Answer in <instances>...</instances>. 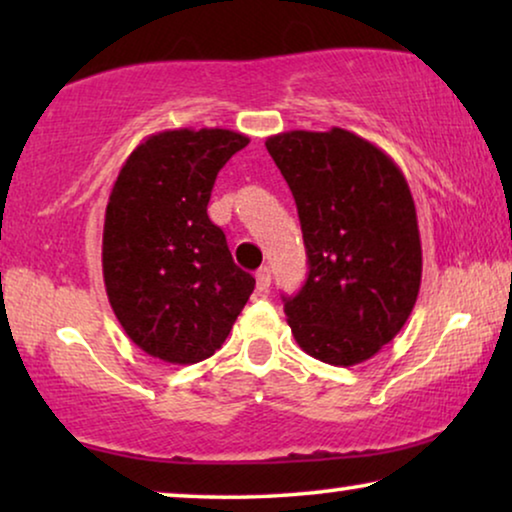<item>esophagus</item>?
Segmentation results:
<instances>
[{
  "mask_svg": "<svg viewBox=\"0 0 512 512\" xmlns=\"http://www.w3.org/2000/svg\"><path fill=\"white\" fill-rule=\"evenodd\" d=\"M256 289L258 293H265L270 289V268H261L256 272Z\"/></svg>",
  "mask_w": 512,
  "mask_h": 512,
  "instance_id": "34e87169",
  "label": "esophagus"
}]
</instances>
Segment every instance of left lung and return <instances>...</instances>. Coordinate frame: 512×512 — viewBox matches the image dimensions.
<instances>
[{"instance_id": "obj_1", "label": "left lung", "mask_w": 512, "mask_h": 512, "mask_svg": "<svg viewBox=\"0 0 512 512\" xmlns=\"http://www.w3.org/2000/svg\"><path fill=\"white\" fill-rule=\"evenodd\" d=\"M265 149L289 184L307 275L284 298L303 352L331 366L368 361L396 338L422 284L415 200L398 165L354 132L291 130Z\"/></svg>"}]
</instances>
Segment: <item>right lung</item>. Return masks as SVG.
Listing matches in <instances>:
<instances>
[{"label": "right lung", "mask_w": 512, "mask_h": 512, "mask_svg": "<svg viewBox=\"0 0 512 512\" xmlns=\"http://www.w3.org/2000/svg\"><path fill=\"white\" fill-rule=\"evenodd\" d=\"M247 135L179 128L146 137L118 172L102 233V275L116 319L153 359L188 366L228 338L256 279L207 216L216 174Z\"/></svg>", "instance_id": "right-lung-1"}]
</instances>
